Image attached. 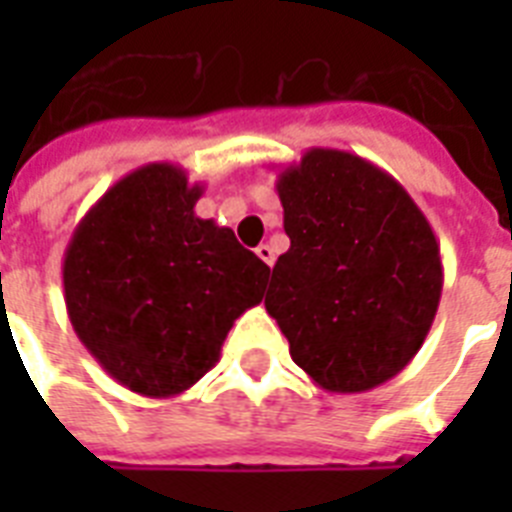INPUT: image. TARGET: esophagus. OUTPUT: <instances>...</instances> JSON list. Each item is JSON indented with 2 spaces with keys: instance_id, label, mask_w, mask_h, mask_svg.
<instances>
[{
  "instance_id": "1",
  "label": "esophagus",
  "mask_w": 512,
  "mask_h": 512,
  "mask_svg": "<svg viewBox=\"0 0 512 512\" xmlns=\"http://www.w3.org/2000/svg\"><path fill=\"white\" fill-rule=\"evenodd\" d=\"M255 252H257V257H260V260H263L265 265H273V260H276L271 244H260V247H257Z\"/></svg>"
}]
</instances>
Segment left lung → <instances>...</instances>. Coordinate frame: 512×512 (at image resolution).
Here are the masks:
<instances>
[{"instance_id":"obj_1","label":"left lung","mask_w":512,"mask_h":512,"mask_svg":"<svg viewBox=\"0 0 512 512\" xmlns=\"http://www.w3.org/2000/svg\"><path fill=\"white\" fill-rule=\"evenodd\" d=\"M289 249L265 311L319 388L364 393L404 369L436 319V233L396 177L337 148H308L276 180Z\"/></svg>"}]
</instances>
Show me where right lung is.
<instances>
[{
    "instance_id": "right-lung-1",
    "label": "right lung",
    "mask_w": 512,
    "mask_h": 512,
    "mask_svg": "<svg viewBox=\"0 0 512 512\" xmlns=\"http://www.w3.org/2000/svg\"><path fill=\"white\" fill-rule=\"evenodd\" d=\"M201 193L177 164L138 167L92 204L63 255L76 337L140 396L196 385L233 321L263 300L271 268L231 228L196 217Z\"/></svg>"
}]
</instances>
